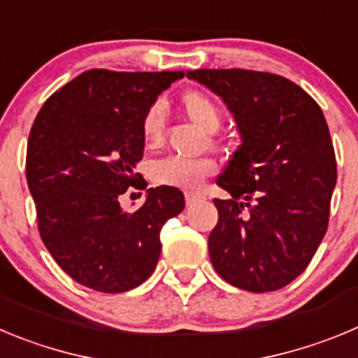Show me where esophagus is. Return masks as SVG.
<instances>
[{
    "label": "esophagus",
    "instance_id": "1",
    "mask_svg": "<svg viewBox=\"0 0 358 358\" xmlns=\"http://www.w3.org/2000/svg\"><path fill=\"white\" fill-rule=\"evenodd\" d=\"M185 196H186V206H193L196 201H201L202 199V195H199V193H192V192L186 193Z\"/></svg>",
    "mask_w": 358,
    "mask_h": 358
}]
</instances>
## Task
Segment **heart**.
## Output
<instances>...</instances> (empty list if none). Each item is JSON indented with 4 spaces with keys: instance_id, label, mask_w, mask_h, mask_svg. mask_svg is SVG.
I'll use <instances>...</instances> for the list:
<instances>
[{
    "instance_id": "1",
    "label": "heart",
    "mask_w": 358,
    "mask_h": 358,
    "mask_svg": "<svg viewBox=\"0 0 358 358\" xmlns=\"http://www.w3.org/2000/svg\"><path fill=\"white\" fill-rule=\"evenodd\" d=\"M181 106L188 119L202 129L215 133L222 122L220 108L208 94L201 90H186L181 96ZM142 138L145 145L154 147L163 136V108L154 103L142 117ZM215 172V165L208 159H185V157H165L150 169L152 181L159 186H172L179 189H196Z\"/></svg>"
}]
</instances>
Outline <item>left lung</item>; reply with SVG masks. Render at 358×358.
<instances>
[{"label": "left lung", "mask_w": 358, "mask_h": 358, "mask_svg": "<svg viewBox=\"0 0 358 358\" xmlns=\"http://www.w3.org/2000/svg\"><path fill=\"white\" fill-rule=\"evenodd\" d=\"M186 76L222 97L241 136L216 179L231 199H215L213 266L239 289H280L306 271L329 227L337 170L323 111L271 72L201 69Z\"/></svg>", "instance_id": "left-lung-1"}]
</instances>
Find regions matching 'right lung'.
Segmentation results:
<instances>
[{"label":"right lung","mask_w":358,"mask_h":358,"mask_svg":"<svg viewBox=\"0 0 358 358\" xmlns=\"http://www.w3.org/2000/svg\"><path fill=\"white\" fill-rule=\"evenodd\" d=\"M182 76L92 69L38 111L26 152L38 232L58 266L81 286L101 293L140 286L159 259V231L185 209V195L172 186L147 189L133 213L119 202L129 186L138 188L143 113Z\"/></svg>","instance_id":"1"}]
</instances>
